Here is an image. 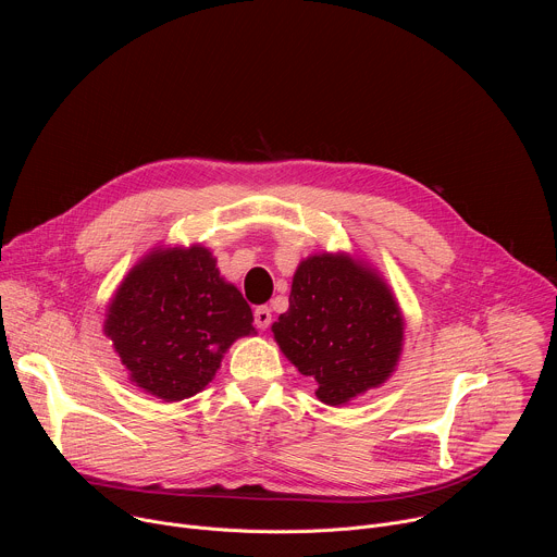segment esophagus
I'll list each match as a JSON object with an SVG mask.
<instances>
[{
	"instance_id": "obj_1",
	"label": "esophagus",
	"mask_w": 557,
	"mask_h": 557,
	"mask_svg": "<svg viewBox=\"0 0 557 557\" xmlns=\"http://www.w3.org/2000/svg\"><path fill=\"white\" fill-rule=\"evenodd\" d=\"M253 317H256V326H258L260 331H264V329L271 326L273 314H271V308H269V306H258L256 312H253Z\"/></svg>"
}]
</instances>
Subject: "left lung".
<instances>
[{"mask_svg": "<svg viewBox=\"0 0 557 557\" xmlns=\"http://www.w3.org/2000/svg\"><path fill=\"white\" fill-rule=\"evenodd\" d=\"M284 357L342 408L381 387L399 366L406 320L383 275L350 253H314L297 264L288 310L271 326Z\"/></svg>", "mask_w": 557, "mask_h": 557, "instance_id": "left-lung-1", "label": "left lung"}]
</instances>
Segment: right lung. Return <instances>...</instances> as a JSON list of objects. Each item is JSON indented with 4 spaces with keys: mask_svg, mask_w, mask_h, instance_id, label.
Here are the masks:
<instances>
[{
    "mask_svg": "<svg viewBox=\"0 0 557 557\" xmlns=\"http://www.w3.org/2000/svg\"><path fill=\"white\" fill-rule=\"evenodd\" d=\"M202 245L153 247L114 290L103 333L129 383L165 404L205 389L253 312Z\"/></svg>",
    "mask_w": 557,
    "mask_h": 557,
    "instance_id": "obj_1",
    "label": "right lung"
}]
</instances>
